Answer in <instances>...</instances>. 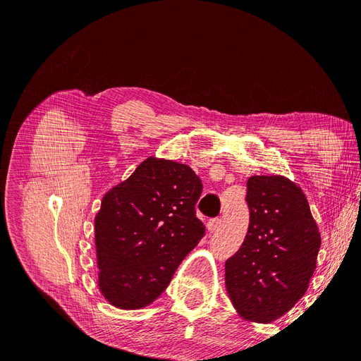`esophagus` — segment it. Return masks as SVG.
Instances as JSON below:
<instances>
[{
    "label": "esophagus",
    "mask_w": 361,
    "mask_h": 361,
    "mask_svg": "<svg viewBox=\"0 0 361 361\" xmlns=\"http://www.w3.org/2000/svg\"><path fill=\"white\" fill-rule=\"evenodd\" d=\"M220 226H221V218H211V220L207 221V231L215 232Z\"/></svg>",
    "instance_id": "obj_1"
}]
</instances>
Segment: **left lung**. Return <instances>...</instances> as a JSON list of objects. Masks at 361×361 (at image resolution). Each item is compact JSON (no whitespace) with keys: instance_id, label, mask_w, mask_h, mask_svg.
Segmentation results:
<instances>
[{"instance_id":"8db88e82","label":"left lung","mask_w":361,"mask_h":361,"mask_svg":"<svg viewBox=\"0 0 361 361\" xmlns=\"http://www.w3.org/2000/svg\"><path fill=\"white\" fill-rule=\"evenodd\" d=\"M250 224L226 260V288L245 319L271 322L307 290L321 235L301 188L283 176L247 180Z\"/></svg>"}]
</instances>
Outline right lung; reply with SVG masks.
Here are the masks:
<instances>
[{
	"mask_svg": "<svg viewBox=\"0 0 361 361\" xmlns=\"http://www.w3.org/2000/svg\"><path fill=\"white\" fill-rule=\"evenodd\" d=\"M202 190L185 164L147 158L104 195L94 218L99 289L116 307H146L166 290L204 235L195 215Z\"/></svg>",
	"mask_w": 361,
	"mask_h": 361,
	"instance_id": "obj_1",
	"label": "right lung"
}]
</instances>
